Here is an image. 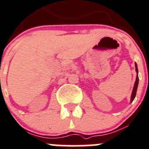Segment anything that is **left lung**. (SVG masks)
<instances>
[{"label":"left lung","mask_w":149,"mask_h":149,"mask_svg":"<svg viewBox=\"0 0 149 149\" xmlns=\"http://www.w3.org/2000/svg\"><path fill=\"white\" fill-rule=\"evenodd\" d=\"M135 70L136 72H137V77H136V81L135 83H134V88H133V91H132V98H131V102L133 101V100L134 99L136 95V93H137V86H138V81H139V78H138V70H137V65L135 62Z\"/></svg>","instance_id":"1"}]
</instances>
